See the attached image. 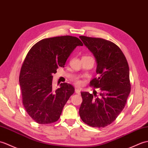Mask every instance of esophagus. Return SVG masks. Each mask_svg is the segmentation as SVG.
<instances>
[{"label": "esophagus", "instance_id": "obj_1", "mask_svg": "<svg viewBox=\"0 0 148 148\" xmlns=\"http://www.w3.org/2000/svg\"><path fill=\"white\" fill-rule=\"evenodd\" d=\"M75 93L78 94H80V88H75Z\"/></svg>", "mask_w": 148, "mask_h": 148}]
</instances>
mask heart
<instances>
[{
    "mask_svg": "<svg viewBox=\"0 0 148 148\" xmlns=\"http://www.w3.org/2000/svg\"><path fill=\"white\" fill-rule=\"evenodd\" d=\"M73 82L75 84L77 85V86H80V85H82L83 84V82L79 78H75L73 80Z\"/></svg>",
    "mask_w": 148,
    "mask_h": 148,
    "instance_id": "1",
    "label": "heart"
}]
</instances>
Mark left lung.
Listing matches in <instances>:
<instances>
[{
    "label": "left lung",
    "instance_id": "1",
    "mask_svg": "<svg viewBox=\"0 0 148 148\" xmlns=\"http://www.w3.org/2000/svg\"><path fill=\"white\" fill-rule=\"evenodd\" d=\"M96 59L97 78L90 85L99 88L93 94L81 92L83 101L79 110L85 123L92 127H105L116 120L125 106L131 89L129 67L120 47L101 38L80 36Z\"/></svg>",
    "mask_w": 148,
    "mask_h": 148
}]
</instances>
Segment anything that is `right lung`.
Segmentation results:
<instances>
[{"mask_svg":"<svg viewBox=\"0 0 148 148\" xmlns=\"http://www.w3.org/2000/svg\"><path fill=\"white\" fill-rule=\"evenodd\" d=\"M83 43L70 35L44 38L29 49L19 73L22 102L25 110L35 122L49 124L59 120L64 105L74 93L67 83L53 90L52 75L64 67L74 49Z\"/></svg>","mask_w":148,"mask_h":148,"instance_id":"right-lung-1","label":"right lung"}]
</instances>
